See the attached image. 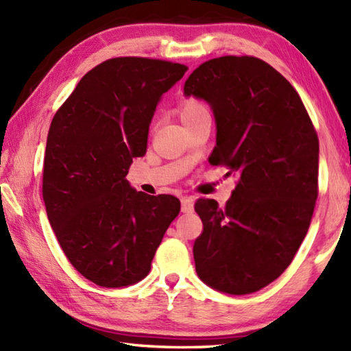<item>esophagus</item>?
Instances as JSON below:
<instances>
[{"mask_svg":"<svg viewBox=\"0 0 351 351\" xmlns=\"http://www.w3.org/2000/svg\"><path fill=\"white\" fill-rule=\"evenodd\" d=\"M195 208V197L193 196H182L181 197V210L182 213H191Z\"/></svg>","mask_w":351,"mask_h":351,"instance_id":"1","label":"esophagus"}]
</instances>
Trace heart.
<instances>
[{
	"label": "heart",
	"instance_id": "obj_1",
	"mask_svg": "<svg viewBox=\"0 0 351 351\" xmlns=\"http://www.w3.org/2000/svg\"><path fill=\"white\" fill-rule=\"evenodd\" d=\"M204 113H208V108L205 107V104L202 101H199L196 98H185L180 104V116L182 122Z\"/></svg>",
	"mask_w": 351,
	"mask_h": 351
}]
</instances>
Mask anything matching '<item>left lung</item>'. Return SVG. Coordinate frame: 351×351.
Returning <instances> with one entry per match:
<instances>
[{
  "instance_id": "obj_1",
  "label": "left lung",
  "mask_w": 351,
  "mask_h": 351,
  "mask_svg": "<svg viewBox=\"0 0 351 351\" xmlns=\"http://www.w3.org/2000/svg\"><path fill=\"white\" fill-rule=\"evenodd\" d=\"M184 93L213 108L211 164L238 175L225 208L213 199L195 205L204 223L193 245L197 276L221 293H255L287 270L306 237L318 196L317 131L295 88L256 57L208 60Z\"/></svg>"
}]
</instances>
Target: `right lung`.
Instances as JSON below:
<instances>
[{"instance_id": "obj_1", "label": "right lung", "mask_w": 351, "mask_h": 351, "mask_svg": "<svg viewBox=\"0 0 351 351\" xmlns=\"http://www.w3.org/2000/svg\"><path fill=\"white\" fill-rule=\"evenodd\" d=\"M181 63L116 57L80 80L52 119L42 195L66 258L106 288L146 278L180 199L149 196L126 181L143 156L156 104L187 72Z\"/></svg>"}]
</instances>
